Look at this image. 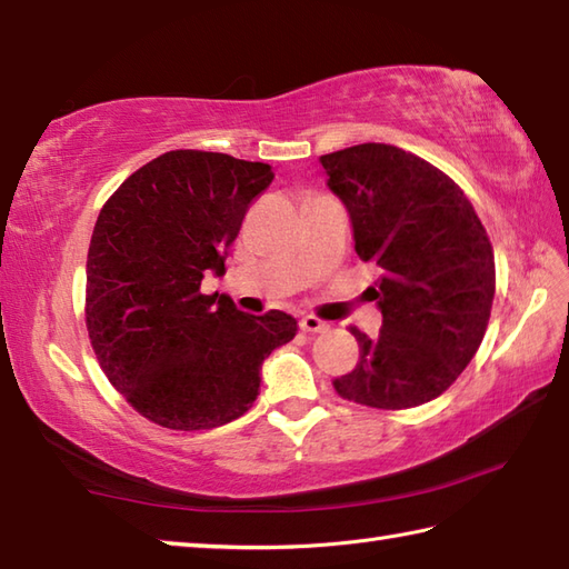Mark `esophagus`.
Here are the masks:
<instances>
[{"instance_id": "1", "label": "esophagus", "mask_w": 569, "mask_h": 569, "mask_svg": "<svg viewBox=\"0 0 569 569\" xmlns=\"http://www.w3.org/2000/svg\"><path fill=\"white\" fill-rule=\"evenodd\" d=\"M299 329L307 331V333H319V331H327L329 323H323V321L317 319V317H301V319H299Z\"/></svg>"}]
</instances>
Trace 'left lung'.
<instances>
[{
    "mask_svg": "<svg viewBox=\"0 0 569 569\" xmlns=\"http://www.w3.org/2000/svg\"><path fill=\"white\" fill-rule=\"evenodd\" d=\"M319 161L351 216L358 258L378 272L368 295L382 315L373 339L351 329L361 356L333 388L378 410L430 402L489 327L496 264L486 228L445 171L400 147L368 142Z\"/></svg>",
    "mask_w": 569,
    "mask_h": 569,
    "instance_id": "8db88e82",
    "label": "left lung"
}]
</instances>
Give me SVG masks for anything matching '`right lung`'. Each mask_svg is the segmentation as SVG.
<instances>
[{
  "label": "right lung",
  "mask_w": 569,
  "mask_h": 569,
  "mask_svg": "<svg viewBox=\"0 0 569 569\" xmlns=\"http://www.w3.org/2000/svg\"><path fill=\"white\" fill-rule=\"evenodd\" d=\"M262 161L177 149L122 181L92 228L86 323L100 368L132 408L169 430H213L260 396V368L297 319L240 311L201 280L226 272Z\"/></svg>",
  "instance_id": "1"
}]
</instances>
